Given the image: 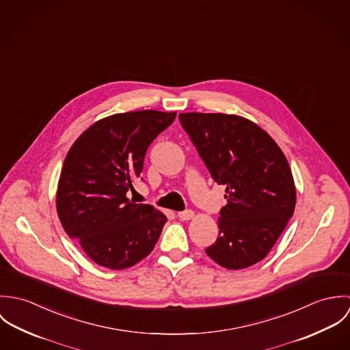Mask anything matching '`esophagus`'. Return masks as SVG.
Segmentation results:
<instances>
[{"instance_id":"34e87169","label":"esophagus","mask_w":350,"mask_h":350,"mask_svg":"<svg viewBox=\"0 0 350 350\" xmlns=\"http://www.w3.org/2000/svg\"><path fill=\"white\" fill-rule=\"evenodd\" d=\"M178 217L179 219L182 221H189V219H193L196 217V213L193 210H186V211H179L178 213Z\"/></svg>"}]
</instances>
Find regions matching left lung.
Masks as SVG:
<instances>
[{
	"mask_svg": "<svg viewBox=\"0 0 350 350\" xmlns=\"http://www.w3.org/2000/svg\"><path fill=\"white\" fill-rule=\"evenodd\" d=\"M179 120L214 182L226 186L219 234L206 253L224 268H248L269 253L294 214L288 161L264 129L241 116L193 111Z\"/></svg>",
	"mask_w": 350,
	"mask_h": 350,
	"instance_id": "8db88e82",
	"label": "left lung"
}]
</instances>
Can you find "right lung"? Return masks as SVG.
<instances>
[{"instance_id": "right-lung-1", "label": "right lung", "mask_w": 350, "mask_h": 350, "mask_svg": "<svg viewBox=\"0 0 350 350\" xmlns=\"http://www.w3.org/2000/svg\"><path fill=\"white\" fill-rule=\"evenodd\" d=\"M176 111L117 113L94 122L68 150L56 191L64 232L98 265L129 268L150 254L167 217L126 198L150 143Z\"/></svg>"}]
</instances>
